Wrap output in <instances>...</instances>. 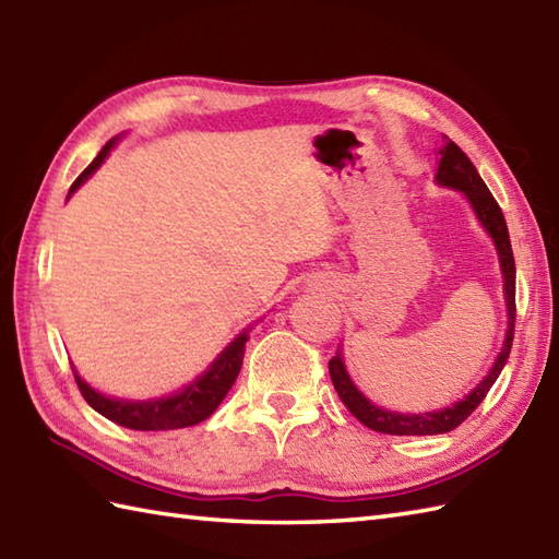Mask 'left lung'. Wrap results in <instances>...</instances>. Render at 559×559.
<instances>
[{
	"label": "left lung",
	"mask_w": 559,
	"mask_h": 559,
	"mask_svg": "<svg viewBox=\"0 0 559 559\" xmlns=\"http://www.w3.org/2000/svg\"><path fill=\"white\" fill-rule=\"evenodd\" d=\"M435 180H437V185L463 192V197L471 201L473 211H476L480 225L492 237V242L497 247V257H500V266H502L509 326H507L504 346H502L500 355H497V360L492 365V370L488 372V377H485L468 396H463L461 401L451 403V406H447V408L430 411V413H396V411H386V408L374 406V403L370 399H365L362 391L353 384V379L346 370V362H343V355L338 350L334 358L329 360V374H331V382H334L336 394L362 425H367L374 432H384V435H442V432L454 430V427H459L463 420H466L468 415L480 406V401L488 396V391L497 382V377H500V372L504 370L509 350H512V341H514L516 266H514L512 242H509L504 213H502L500 204L495 201V197L490 194L488 185L483 182V177L478 175L476 165H473L466 153H463L454 144V141L447 136H444V146L439 148V165H437Z\"/></svg>",
	"instance_id": "8db88e82"
}]
</instances>
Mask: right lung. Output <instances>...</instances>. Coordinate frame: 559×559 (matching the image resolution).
<instances>
[{
  "label": "right lung",
  "mask_w": 559,
  "mask_h": 559,
  "mask_svg": "<svg viewBox=\"0 0 559 559\" xmlns=\"http://www.w3.org/2000/svg\"><path fill=\"white\" fill-rule=\"evenodd\" d=\"M115 141L117 139H110L96 156V160H93L88 168L76 177V182L69 189V197L74 194L76 189L100 168L103 160L108 158V153L115 148ZM247 338L249 336L245 329L242 334H237V338L230 341V346L209 365V370L204 374H199L192 384H187L185 389L175 391V394H170V396H160L153 401H122V399L103 396L100 391H96L91 384L83 382L76 370H74V377H76V384L81 389L83 399L88 401V406L96 408L108 420L122 425V427H129V430H146V432L148 430H177V427H189V425L206 420L209 415L221 406V401L235 384L237 374H240Z\"/></svg>",
  "instance_id": "add662e5"
}]
</instances>
